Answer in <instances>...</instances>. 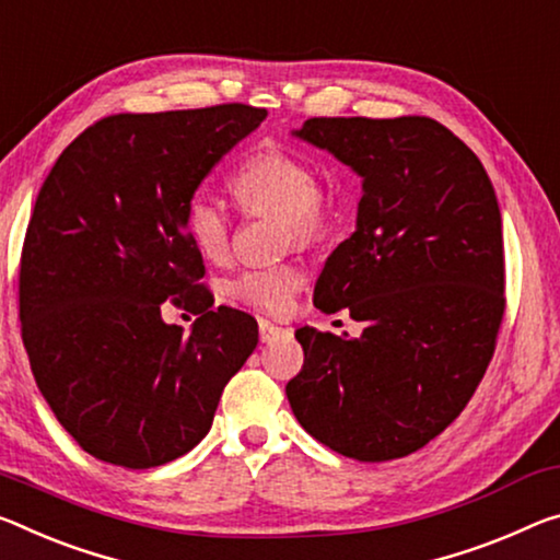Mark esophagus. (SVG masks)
I'll return each instance as SVG.
<instances>
[{"instance_id":"1","label":"esophagus","mask_w":560,"mask_h":560,"mask_svg":"<svg viewBox=\"0 0 560 560\" xmlns=\"http://www.w3.org/2000/svg\"><path fill=\"white\" fill-rule=\"evenodd\" d=\"M283 331L281 326H277V324H271V322H266V318H261L259 322V339L266 343V341H273L277 339V336Z\"/></svg>"}]
</instances>
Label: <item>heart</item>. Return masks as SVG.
I'll return each mask as SVG.
<instances>
[{
	"mask_svg": "<svg viewBox=\"0 0 560 560\" xmlns=\"http://www.w3.org/2000/svg\"><path fill=\"white\" fill-rule=\"evenodd\" d=\"M232 194L246 211L279 217L287 236L296 244H308L331 224V199L318 189L316 168L283 149H266L232 176ZM186 236L209 261H221L229 252V221L217 203L191 199L184 211ZM304 283L299 266L281 264L271 269L244 271L229 283V296L256 312L281 316L294 304Z\"/></svg>",
	"mask_w": 560,
	"mask_h": 560,
	"instance_id": "obj_1",
	"label": "heart"
}]
</instances>
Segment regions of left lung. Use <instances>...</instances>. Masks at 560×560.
I'll use <instances>...</instances> for the list:
<instances>
[{"label":"left lung","mask_w":560,"mask_h":560,"mask_svg":"<svg viewBox=\"0 0 560 560\" xmlns=\"http://www.w3.org/2000/svg\"><path fill=\"white\" fill-rule=\"evenodd\" d=\"M361 176L357 232L314 304L349 308L359 339L299 328L291 411L357 460L401 458L464 411L503 318L501 209L483 164L429 117H316L291 131Z\"/></svg>","instance_id":"8db88e82"}]
</instances>
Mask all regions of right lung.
Instances as JSON below:
<instances>
[{"instance_id": "obj_1", "label": "right lung", "mask_w": 560, "mask_h": 560, "mask_svg": "<svg viewBox=\"0 0 560 560\" xmlns=\"http://www.w3.org/2000/svg\"><path fill=\"white\" fill-rule=\"evenodd\" d=\"M266 109L219 104L114 114L69 144L39 189L20 269L22 339L44 401L86 454L124 468L197 446L259 343L238 308H211L184 211ZM166 298L202 316L166 325Z\"/></svg>"}]
</instances>
